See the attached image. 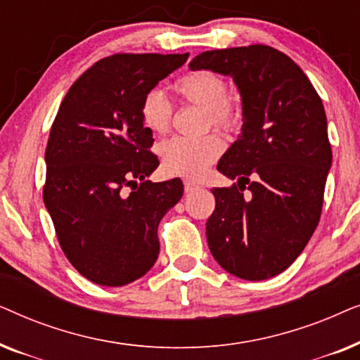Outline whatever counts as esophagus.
<instances>
[{"label":"esophagus","instance_id":"esophagus-1","mask_svg":"<svg viewBox=\"0 0 360 360\" xmlns=\"http://www.w3.org/2000/svg\"><path fill=\"white\" fill-rule=\"evenodd\" d=\"M184 186H185V193H193V191H196V190H198V188H200V186H198V185H196V184H193V181H188V180H186V181H185V184H184Z\"/></svg>","mask_w":360,"mask_h":360}]
</instances>
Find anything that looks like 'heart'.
I'll return each instance as SVG.
<instances>
[{
	"label": "heart",
	"instance_id": "obj_1",
	"mask_svg": "<svg viewBox=\"0 0 360 360\" xmlns=\"http://www.w3.org/2000/svg\"><path fill=\"white\" fill-rule=\"evenodd\" d=\"M175 91L188 105L203 108L206 124L223 131H233L239 124V110L228 96V83L219 73L211 70H195L179 78ZM141 117L147 129L155 134H165L174 120V105L160 88H152L142 98ZM223 154V142L216 134L200 139L167 141L160 147L164 169L172 175L196 180L205 175L208 167Z\"/></svg>",
	"mask_w": 360,
	"mask_h": 360
}]
</instances>
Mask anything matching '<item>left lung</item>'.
<instances>
[{
	"label": "left lung",
	"mask_w": 360,
	"mask_h": 360,
	"mask_svg": "<svg viewBox=\"0 0 360 360\" xmlns=\"http://www.w3.org/2000/svg\"><path fill=\"white\" fill-rule=\"evenodd\" d=\"M188 67L231 77L243 100L239 139L218 164L238 185L211 190V254L239 278L275 277L302 254L321 216L333 160L321 98L292 58L260 44L206 51Z\"/></svg>",
	"instance_id": "obj_1"
}]
</instances>
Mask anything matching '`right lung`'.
<instances>
[{
  "label": "right lung",
  "mask_w": 360,
  "mask_h": 360,
  "mask_svg": "<svg viewBox=\"0 0 360 360\" xmlns=\"http://www.w3.org/2000/svg\"><path fill=\"white\" fill-rule=\"evenodd\" d=\"M190 53H116L70 86L46 149L44 205L60 248L83 277L122 287L152 269L160 219L184 195L180 179L147 180L159 167L141 117L142 98Z\"/></svg>",
  "instance_id": "right-lung-1"
}]
</instances>
